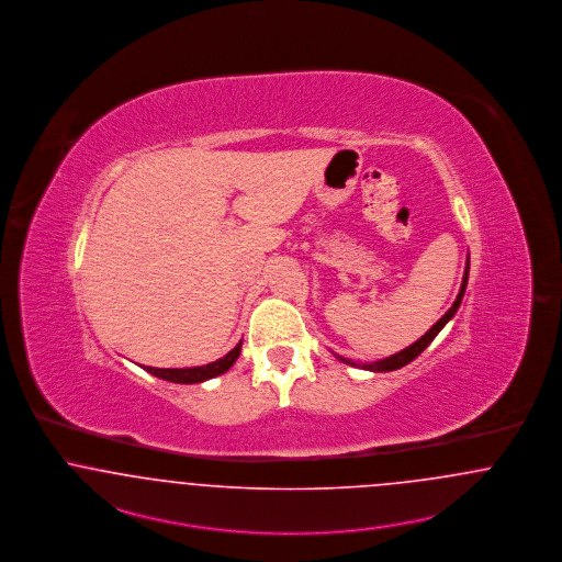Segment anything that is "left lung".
Segmentation results:
<instances>
[{
	"instance_id": "left-lung-1",
	"label": "left lung",
	"mask_w": 562,
	"mask_h": 562,
	"mask_svg": "<svg viewBox=\"0 0 562 562\" xmlns=\"http://www.w3.org/2000/svg\"><path fill=\"white\" fill-rule=\"evenodd\" d=\"M468 270H470V262H465L464 270V279H462V288H460V293H458V297H456V302H453V306L442 315V317L417 340V342L412 344V346H407L405 350H401V352H396V355H392V357H386V359H382V361H375V363H363V366H359V363H355V361H350V359H344L340 355H336L342 363L346 366L352 367H361V369H369V371H394V369H401V367L407 366V363H412L415 357H419L422 352H424V348L428 346V344L432 342L437 336H439L440 329L451 321V317L458 313V308H460V304H462V297H464L465 285H468Z\"/></svg>"
}]
</instances>
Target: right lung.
<instances>
[{"label": "right lung", "mask_w": 562, "mask_h": 562, "mask_svg": "<svg viewBox=\"0 0 562 562\" xmlns=\"http://www.w3.org/2000/svg\"><path fill=\"white\" fill-rule=\"evenodd\" d=\"M241 352V342L237 344L228 355H224L218 361L214 363H207V366L201 367H187V369H159V367H145L148 373L161 378V380H168V382H176V384H199V382H205L210 378H216L222 375L224 371H228L233 363L237 361Z\"/></svg>", "instance_id": "right-lung-1"}]
</instances>
